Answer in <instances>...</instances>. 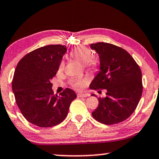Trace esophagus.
I'll list each match as a JSON object with an SVG mask.
<instances>
[{"mask_svg":"<svg viewBox=\"0 0 159 159\" xmlns=\"http://www.w3.org/2000/svg\"><path fill=\"white\" fill-rule=\"evenodd\" d=\"M77 97L80 98H84V97H89V94L88 93H80L77 94Z\"/></svg>","mask_w":159,"mask_h":159,"instance_id":"esophagus-1","label":"esophagus"}]
</instances>
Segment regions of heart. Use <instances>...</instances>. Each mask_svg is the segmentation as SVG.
<instances>
[{
    "label": "heart",
    "mask_w": 159,
    "mask_h": 159,
    "mask_svg": "<svg viewBox=\"0 0 159 159\" xmlns=\"http://www.w3.org/2000/svg\"><path fill=\"white\" fill-rule=\"evenodd\" d=\"M70 56L74 59H75L76 60H77L80 63L83 65V66H85V65L91 62L93 60V57H94L93 53L89 48H85V47H80V48H77L72 51L71 53H70ZM91 66H93V64L91 62ZM63 68L64 63L61 62L59 70H62L63 69ZM86 83H87V80L85 79H75L71 81V85L74 89L80 90L83 89Z\"/></svg>",
    "instance_id": "b5f03b06"
}]
</instances>
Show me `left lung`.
I'll return each instance as SVG.
<instances>
[{
    "mask_svg": "<svg viewBox=\"0 0 159 159\" xmlns=\"http://www.w3.org/2000/svg\"><path fill=\"white\" fill-rule=\"evenodd\" d=\"M99 55V71L90 85L91 89H106L99 97L92 116L105 125H114L134 112L142 94V76L139 66L125 49L106 43L91 44ZM97 97L94 93L91 94Z\"/></svg>",
    "mask_w": 159,
    "mask_h": 159,
    "instance_id": "1",
    "label": "left lung"
}]
</instances>
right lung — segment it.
<instances>
[{
    "instance_id": "right-lung-1",
    "label": "right lung",
    "mask_w": 159,
    "mask_h": 159,
    "mask_svg": "<svg viewBox=\"0 0 159 159\" xmlns=\"http://www.w3.org/2000/svg\"><path fill=\"white\" fill-rule=\"evenodd\" d=\"M66 51L62 45L41 47L23 57L15 69L12 91L16 103L25 119L36 126L49 127L61 123L76 98L70 89L54 94L51 83Z\"/></svg>"
}]
</instances>
